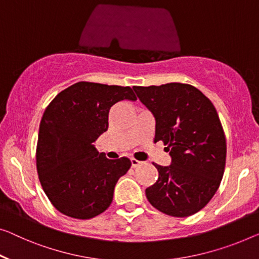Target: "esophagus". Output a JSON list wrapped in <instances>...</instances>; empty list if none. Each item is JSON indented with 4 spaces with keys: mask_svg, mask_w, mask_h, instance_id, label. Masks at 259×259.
Listing matches in <instances>:
<instances>
[{
    "mask_svg": "<svg viewBox=\"0 0 259 259\" xmlns=\"http://www.w3.org/2000/svg\"><path fill=\"white\" fill-rule=\"evenodd\" d=\"M141 164H143L142 161L137 160V159H135V158H131V166H133L134 168H135V167H137V166H140Z\"/></svg>",
    "mask_w": 259,
    "mask_h": 259,
    "instance_id": "obj_1",
    "label": "esophagus"
}]
</instances>
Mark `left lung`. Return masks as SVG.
I'll list each match as a JSON object with an SVG mask.
<instances>
[{
	"label": "left lung",
	"instance_id": "obj_1",
	"mask_svg": "<svg viewBox=\"0 0 259 259\" xmlns=\"http://www.w3.org/2000/svg\"><path fill=\"white\" fill-rule=\"evenodd\" d=\"M138 99L156 118L154 143L167 145L172 163L154 164L159 177L145 190L161 213L186 218L201 210L221 184L227 143L218 111L209 99L188 83L135 86Z\"/></svg>",
	"mask_w": 259,
	"mask_h": 259
}]
</instances>
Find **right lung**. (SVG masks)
I'll use <instances>...</instances> for the list:
<instances>
[{
	"mask_svg": "<svg viewBox=\"0 0 259 259\" xmlns=\"http://www.w3.org/2000/svg\"><path fill=\"white\" fill-rule=\"evenodd\" d=\"M122 100H137L129 86L80 81L61 91L41 117L36 149L38 178L50 202L73 219L88 220L113 201L129 158L108 159L94 146L108 129L109 110Z\"/></svg>",
	"mask_w": 259,
	"mask_h": 259,
	"instance_id": "obj_1",
	"label": "right lung"
}]
</instances>
